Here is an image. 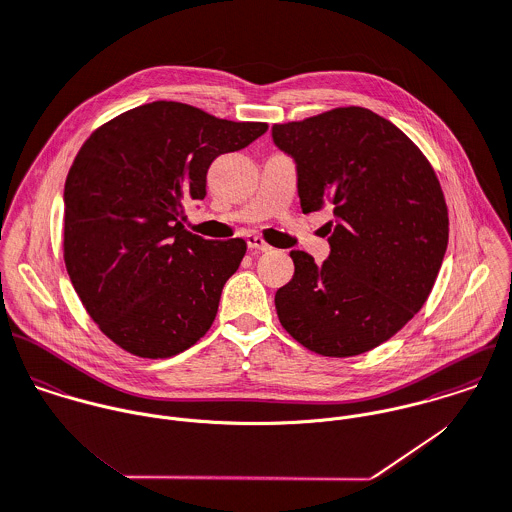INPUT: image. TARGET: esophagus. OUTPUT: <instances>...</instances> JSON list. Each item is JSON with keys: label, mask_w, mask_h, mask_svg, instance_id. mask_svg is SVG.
I'll return each instance as SVG.
<instances>
[{"label": "esophagus", "mask_w": 512, "mask_h": 512, "mask_svg": "<svg viewBox=\"0 0 512 512\" xmlns=\"http://www.w3.org/2000/svg\"><path fill=\"white\" fill-rule=\"evenodd\" d=\"M246 244H248L250 250H260V252H268L270 250V246L258 234H248L246 236Z\"/></svg>", "instance_id": "1"}]
</instances>
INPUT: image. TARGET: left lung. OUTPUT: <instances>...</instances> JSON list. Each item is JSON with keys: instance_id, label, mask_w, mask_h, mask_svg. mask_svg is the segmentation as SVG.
Returning <instances> with one entry per match:
<instances>
[{"instance_id": "obj_1", "label": "left lung", "mask_w": 512, "mask_h": 512, "mask_svg": "<svg viewBox=\"0 0 512 512\" xmlns=\"http://www.w3.org/2000/svg\"><path fill=\"white\" fill-rule=\"evenodd\" d=\"M296 163L302 210L330 208V256L292 250L276 292L284 330L304 347L349 357L395 336L425 304L449 242L437 174L393 123L363 107L272 127Z\"/></svg>"}]
</instances>
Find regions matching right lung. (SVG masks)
Segmentation results:
<instances>
[{
    "label": "right lung",
    "mask_w": 512,
    "mask_h": 512,
    "mask_svg": "<svg viewBox=\"0 0 512 512\" xmlns=\"http://www.w3.org/2000/svg\"><path fill=\"white\" fill-rule=\"evenodd\" d=\"M266 123L216 119L155 101L99 127L65 180L63 256L101 332L139 357H171L212 326L246 242L184 230L218 155L248 147Z\"/></svg>",
    "instance_id": "obj_1"
}]
</instances>
